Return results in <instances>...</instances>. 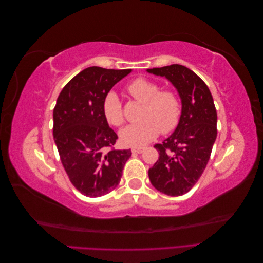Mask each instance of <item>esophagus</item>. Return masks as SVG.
<instances>
[{"label":"esophagus","instance_id":"esophagus-1","mask_svg":"<svg viewBox=\"0 0 263 263\" xmlns=\"http://www.w3.org/2000/svg\"><path fill=\"white\" fill-rule=\"evenodd\" d=\"M144 150H145V148H142V147H134L132 149L133 154H142L144 153Z\"/></svg>","mask_w":263,"mask_h":263}]
</instances>
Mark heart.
<instances>
[{
  "instance_id": "b5f03b06",
  "label": "heart",
  "mask_w": 263,
  "mask_h": 263,
  "mask_svg": "<svg viewBox=\"0 0 263 263\" xmlns=\"http://www.w3.org/2000/svg\"><path fill=\"white\" fill-rule=\"evenodd\" d=\"M132 97L144 103L138 123L126 126L121 139L127 146L142 147L149 144L162 132L169 134L177 128L182 116V103L172 90H161L157 82L137 78L128 85ZM103 114L108 124L121 126L124 123L122 103L117 94L110 91L103 101Z\"/></svg>"
}]
</instances>
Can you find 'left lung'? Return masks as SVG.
I'll return each mask as SVG.
<instances>
[{"mask_svg": "<svg viewBox=\"0 0 263 263\" xmlns=\"http://www.w3.org/2000/svg\"><path fill=\"white\" fill-rule=\"evenodd\" d=\"M176 87L182 103L178 127L162 144L155 145L157 162L148 171L158 191L170 196L187 193L201 178L217 136V113L211 91L192 70L181 65L147 69Z\"/></svg>", "mask_w": 263, "mask_h": 263, "instance_id": "8db88e82", "label": "left lung"}]
</instances>
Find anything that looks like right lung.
<instances>
[{
	"label": "right lung",
	"instance_id": "right-lung-1",
	"mask_svg": "<svg viewBox=\"0 0 263 263\" xmlns=\"http://www.w3.org/2000/svg\"><path fill=\"white\" fill-rule=\"evenodd\" d=\"M132 69L90 67L66 84L53 108V139L73 186L87 197L113 191L130 149L115 150L117 135L103 114V101Z\"/></svg>",
	"mask_w": 263,
	"mask_h": 263
}]
</instances>
